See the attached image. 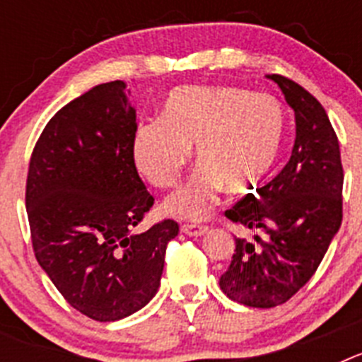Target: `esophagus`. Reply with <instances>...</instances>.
<instances>
[{"label": "esophagus", "mask_w": 362, "mask_h": 362, "mask_svg": "<svg viewBox=\"0 0 362 362\" xmlns=\"http://www.w3.org/2000/svg\"><path fill=\"white\" fill-rule=\"evenodd\" d=\"M206 226L204 225H197V223H185L181 225V232L187 233V235H192V238H197V235H203L206 232Z\"/></svg>", "instance_id": "esophagus-1"}]
</instances>
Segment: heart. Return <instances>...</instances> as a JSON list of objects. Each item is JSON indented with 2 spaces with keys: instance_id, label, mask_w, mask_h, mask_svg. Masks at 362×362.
<instances>
[{
  "instance_id": "1",
  "label": "heart",
  "mask_w": 362,
  "mask_h": 362,
  "mask_svg": "<svg viewBox=\"0 0 362 362\" xmlns=\"http://www.w3.org/2000/svg\"><path fill=\"white\" fill-rule=\"evenodd\" d=\"M284 110L270 94L239 86H181L163 117L143 121L132 137L137 170L156 188L177 185L196 145L199 168L165 203L179 217L199 219L217 194L246 192L270 172L284 136Z\"/></svg>"
}]
</instances>
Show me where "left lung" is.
Wrapping results in <instances>:
<instances>
[{
    "label": "left lung",
    "mask_w": 362,
    "mask_h": 362,
    "mask_svg": "<svg viewBox=\"0 0 362 362\" xmlns=\"http://www.w3.org/2000/svg\"><path fill=\"white\" fill-rule=\"evenodd\" d=\"M296 114V143L283 170L226 210L230 221L255 232L235 238L219 286L232 300L272 308L292 299L315 274L343 221V163L337 134L306 88L268 74Z\"/></svg>",
    "instance_id": "8db88e82"
}]
</instances>
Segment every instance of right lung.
Returning a JSON list of instances; mask_svg holds the SVG:
<instances>
[{
    "mask_svg": "<svg viewBox=\"0 0 362 362\" xmlns=\"http://www.w3.org/2000/svg\"><path fill=\"white\" fill-rule=\"evenodd\" d=\"M123 81L98 85L57 110L28 163L32 250L72 308L94 321L137 312L159 288L174 219L134 232L153 197L132 156L136 110Z\"/></svg>",
    "mask_w": 362,
    "mask_h": 362,
    "instance_id": "obj_1",
    "label": "right lung"
}]
</instances>
